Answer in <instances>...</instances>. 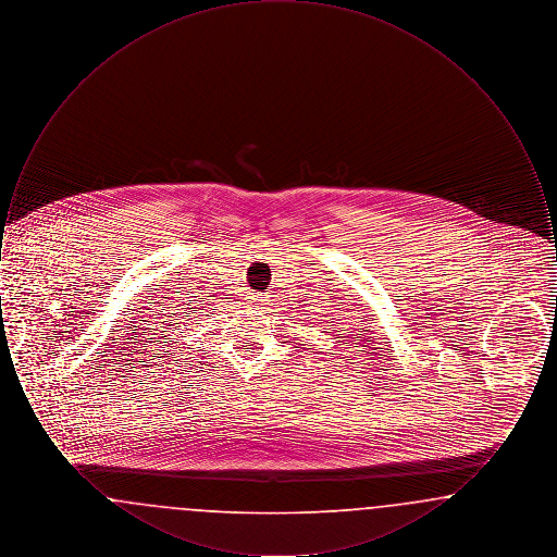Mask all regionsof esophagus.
I'll return each mask as SVG.
<instances>
[{
	"mask_svg": "<svg viewBox=\"0 0 557 557\" xmlns=\"http://www.w3.org/2000/svg\"><path fill=\"white\" fill-rule=\"evenodd\" d=\"M267 298H269V294H252L250 302L257 305V307H263V305H267Z\"/></svg>",
	"mask_w": 557,
	"mask_h": 557,
	"instance_id": "obj_1",
	"label": "esophagus"
}]
</instances>
